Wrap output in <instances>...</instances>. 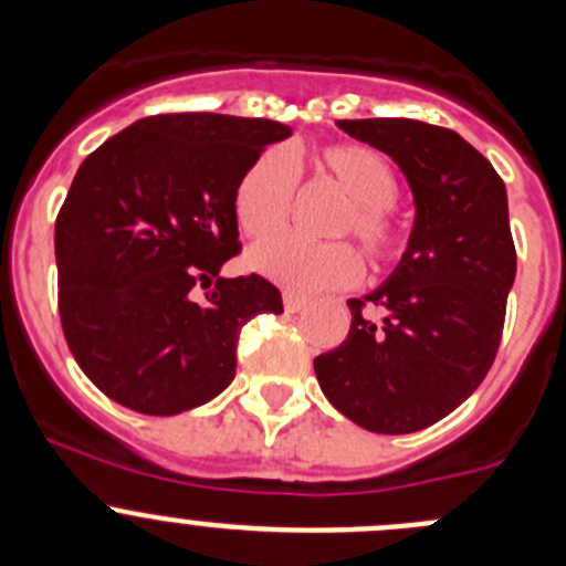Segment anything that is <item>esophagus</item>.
<instances>
[{"instance_id":"esophagus-1","label":"esophagus","mask_w":566,"mask_h":566,"mask_svg":"<svg viewBox=\"0 0 566 566\" xmlns=\"http://www.w3.org/2000/svg\"><path fill=\"white\" fill-rule=\"evenodd\" d=\"M306 306V298L298 293H284V310L287 312H301Z\"/></svg>"}]
</instances>
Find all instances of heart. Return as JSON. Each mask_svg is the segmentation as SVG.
<instances>
[{
  "label": "heart",
  "instance_id": "obj_1",
  "mask_svg": "<svg viewBox=\"0 0 566 566\" xmlns=\"http://www.w3.org/2000/svg\"><path fill=\"white\" fill-rule=\"evenodd\" d=\"M312 167L345 193L328 235H356L364 254L378 268L391 265L408 249V224L394 210L397 172L378 150L358 142H336L312 150ZM295 169L282 150H265L243 169L232 191V213L243 235L262 241L287 224L295 199ZM249 265L293 293L347 287L361 276V256L353 243H312L271 238L249 251Z\"/></svg>",
  "mask_w": 566,
  "mask_h": 566
}]
</instances>
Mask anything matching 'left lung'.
<instances>
[{"label": "left lung", "instance_id": "left-lung-1", "mask_svg": "<svg viewBox=\"0 0 566 566\" xmlns=\"http://www.w3.org/2000/svg\"><path fill=\"white\" fill-rule=\"evenodd\" d=\"M336 125L397 161L416 221L391 276L347 301V339L315 358V375L342 416L405 436L452 413L493 367L517 271L506 188L482 153L441 125L397 117Z\"/></svg>", "mask_w": 566, "mask_h": 566}]
</instances>
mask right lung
<instances>
[{"instance_id":"right-lung-1","label":"right lung","mask_w":566,"mask_h":566,"mask_svg":"<svg viewBox=\"0 0 566 566\" xmlns=\"http://www.w3.org/2000/svg\"><path fill=\"white\" fill-rule=\"evenodd\" d=\"M293 134L273 119H136L84 158L54 227L60 319L82 373L145 416L205 405L235 378L241 328L282 310L268 279H224L241 251L232 191Z\"/></svg>"}]
</instances>
